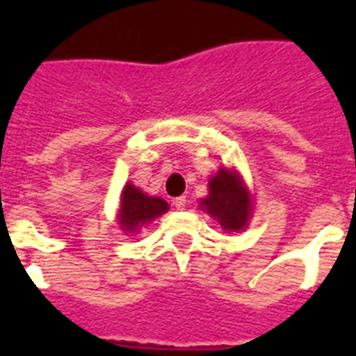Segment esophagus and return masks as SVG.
Wrapping results in <instances>:
<instances>
[{"instance_id": "1", "label": "esophagus", "mask_w": 356, "mask_h": 356, "mask_svg": "<svg viewBox=\"0 0 356 356\" xmlns=\"http://www.w3.org/2000/svg\"><path fill=\"white\" fill-rule=\"evenodd\" d=\"M173 205H175V209H179V211H183L184 207H186V195H179V197H175V200H173Z\"/></svg>"}]
</instances>
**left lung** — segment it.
Listing matches in <instances>:
<instances>
[{"mask_svg":"<svg viewBox=\"0 0 356 356\" xmlns=\"http://www.w3.org/2000/svg\"><path fill=\"white\" fill-rule=\"evenodd\" d=\"M200 205L227 233L243 231L253 212V200L243 179L240 173L225 166L220 168L209 181V195L201 200Z\"/></svg>","mask_w":356,"mask_h":356,"instance_id":"8db88e82","label":"left lung"}]
</instances>
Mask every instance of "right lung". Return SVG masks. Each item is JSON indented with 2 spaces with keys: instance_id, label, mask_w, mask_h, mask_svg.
Returning <instances> with one entry per match:
<instances>
[{
  "instance_id": "right-lung-1",
  "label": "right lung",
  "mask_w": 356,
  "mask_h": 356,
  "mask_svg": "<svg viewBox=\"0 0 356 356\" xmlns=\"http://www.w3.org/2000/svg\"><path fill=\"white\" fill-rule=\"evenodd\" d=\"M168 209L170 207L164 200L144 194L134 184L127 183L123 186L120 201V225L125 233H138L140 227L162 216Z\"/></svg>"
}]
</instances>
